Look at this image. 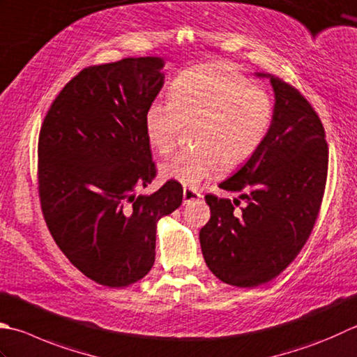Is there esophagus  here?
Returning <instances> with one entry per match:
<instances>
[{"label":"esophagus","instance_id":"obj_1","mask_svg":"<svg viewBox=\"0 0 357 357\" xmlns=\"http://www.w3.org/2000/svg\"><path fill=\"white\" fill-rule=\"evenodd\" d=\"M183 197H184V202H192V201H197L199 198H202V195L197 190V188H192V187H184V192H183Z\"/></svg>","mask_w":357,"mask_h":357}]
</instances>
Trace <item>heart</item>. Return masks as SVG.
I'll return each mask as SVG.
<instances>
[{"instance_id":"heart-1","label":"heart","mask_w":357,"mask_h":357,"mask_svg":"<svg viewBox=\"0 0 357 357\" xmlns=\"http://www.w3.org/2000/svg\"><path fill=\"white\" fill-rule=\"evenodd\" d=\"M272 102L263 89L225 63L185 69L173 80L169 96H159L145 111L146 139L153 149L170 150L183 122L195 121L192 141L167 156L160 173L184 185H198L243 164L260 149L272 122Z\"/></svg>"}]
</instances>
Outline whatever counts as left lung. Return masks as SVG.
Returning <instances> with one entry per match:
<instances>
[{"instance_id": "obj_1", "label": "left lung", "mask_w": 357, "mask_h": 357, "mask_svg": "<svg viewBox=\"0 0 357 357\" xmlns=\"http://www.w3.org/2000/svg\"><path fill=\"white\" fill-rule=\"evenodd\" d=\"M268 135L249 160L220 188L240 192L246 206L206 195L211 220L199 230L206 264L221 282L257 288L282 274L310 238L322 204L328 144L316 111L275 75ZM236 206L240 204L235 199Z\"/></svg>"}]
</instances>
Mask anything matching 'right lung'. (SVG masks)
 <instances>
[{
	"label": "right lung",
	"instance_id": "1",
	"mask_svg": "<svg viewBox=\"0 0 357 357\" xmlns=\"http://www.w3.org/2000/svg\"><path fill=\"white\" fill-rule=\"evenodd\" d=\"M160 57L89 66L55 97L38 137V193L49 232L82 274L125 288L155 263L156 226L183 202L156 176L146 139V107L164 85Z\"/></svg>",
	"mask_w": 357,
	"mask_h": 357
}]
</instances>
